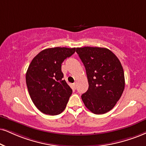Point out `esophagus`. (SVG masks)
<instances>
[{"label": "esophagus", "instance_id": "obj_1", "mask_svg": "<svg viewBox=\"0 0 146 146\" xmlns=\"http://www.w3.org/2000/svg\"><path fill=\"white\" fill-rule=\"evenodd\" d=\"M73 85H74V87L76 88V82H74V83L73 84Z\"/></svg>", "mask_w": 146, "mask_h": 146}]
</instances>
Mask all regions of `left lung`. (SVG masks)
<instances>
[{
  "label": "left lung",
  "instance_id": "8db88e82",
  "mask_svg": "<svg viewBox=\"0 0 146 146\" xmlns=\"http://www.w3.org/2000/svg\"><path fill=\"white\" fill-rule=\"evenodd\" d=\"M76 53L85 67L89 89L81 95L82 102L95 114L111 110L125 89V75L121 63L106 48L84 46Z\"/></svg>",
  "mask_w": 146,
  "mask_h": 146
}]
</instances>
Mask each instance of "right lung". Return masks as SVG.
Returning <instances> with one entry per match:
<instances>
[{"label":"right lung","mask_w":146,"mask_h":146,"mask_svg":"<svg viewBox=\"0 0 146 146\" xmlns=\"http://www.w3.org/2000/svg\"><path fill=\"white\" fill-rule=\"evenodd\" d=\"M75 51L76 48H46L32 60L26 84L32 101L41 112L57 115L66 108L72 90L63 80L62 64Z\"/></svg>","instance_id":"right-lung-1"}]
</instances>
